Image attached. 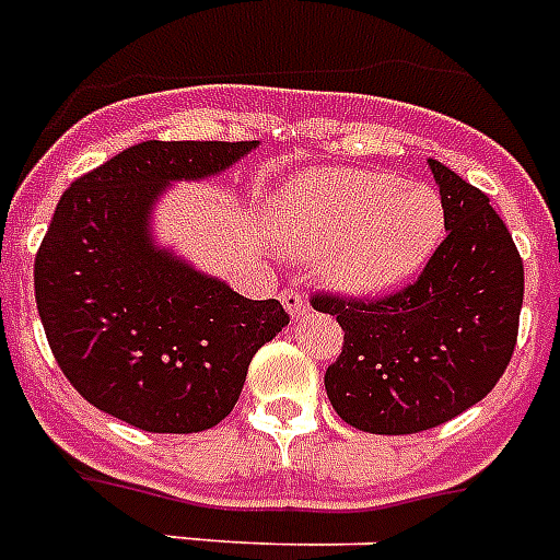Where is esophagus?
I'll list each match as a JSON object with an SVG mask.
<instances>
[{"instance_id":"1","label":"esophagus","mask_w":560,"mask_h":560,"mask_svg":"<svg viewBox=\"0 0 560 560\" xmlns=\"http://www.w3.org/2000/svg\"><path fill=\"white\" fill-rule=\"evenodd\" d=\"M279 299H281V304H284V310H288L293 322H299V318H304L310 313V304L304 302V295L299 293V290H281Z\"/></svg>"}]
</instances>
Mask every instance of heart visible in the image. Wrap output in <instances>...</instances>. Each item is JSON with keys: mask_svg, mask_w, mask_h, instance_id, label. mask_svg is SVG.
I'll return each mask as SVG.
<instances>
[{"mask_svg": "<svg viewBox=\"0 0 560 560\" xmlns=\"http://www.w3.org/2000/svg\"><path fill=\"white\" fill-rule=\"evenodd\" d=\"M267 222L281 250L316 261L327 288L364 299L401 288L430 261L444 238L447 208L424 182L316 167L276 190Z\"/></svg>", "mask_w": 560, "mask_h": 560, "instance_id": "heart-1", "label": "heart"}]
</instances>
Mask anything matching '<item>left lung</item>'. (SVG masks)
I'll return each instance as SVG.
<instances>
[{
  "label": "left lung",
  "instance_id": "obj_1",
  "mask_svg": "<svg viewBox=\"0 0 560 560\" xmlns=\"http://www.w3.org/2000/svg\"><path fill=\"white\" fill-rule=\"evenodd\" d=\"M447 238L416 284L382 302L322 295L345 330L324 373L332 410L375 435H410L462 416L504 375L518 338L524 265L490 199L430 159Z\"/></svg>",
  "mask_w": 560,
  "mask_h": 560
}]
</instances>
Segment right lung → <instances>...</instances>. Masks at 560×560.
<instances>
[{"label": "right lung", "mask_w": 560, "mask_h": 560, "mask_svg": "<svg viewBox=\"0 0 560 560\" xmlns=\"http://www.w3.org/2000/svg\"><path fill=\"white\" fill-rule=\"evenodd\" d=\"M258 142H142L65 190L33 265L42 327L68 382L144 432L210 430L236 407L253 355L290 324L153 233L178 182H205Z\"/></svg>", "instance_id": "obj_1"}]
</instances>
